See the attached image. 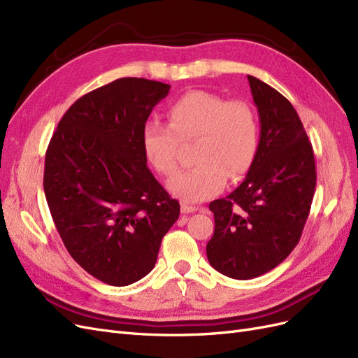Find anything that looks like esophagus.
Returning a JSON list of instances; mask_svg holds the SVG:
<instances>
[{
  "instance_id": "34e87169",
  "label": "esophagus",
  "mask_w": 358,
  "mask_h": 358,
  "mask_svg": "<svg viewBox=\"0 0 358 358\" xmlns=\"http://www.w3.org/2000/svg\"><path fill=\"white\" fill-rule=\"evenodd\" d=\"M180 210H182V213H192V212H196V210H199V208H196V206H191V204H187V203H182V206H180Z\"/></svg>"
}]
</instances>
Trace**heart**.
<instances>
[{
  "mask_svg": "<svg viewBox=\"0 0 358 358\" xmlns=\"http://www.w3.org/2000/svg\"><path fill=\"white\" fill-rule=\"evenodd\" d=\"M194 145L199 164L169 180V189L188 203L218 194L230 178L251 170L259 146L255 110L242 100H229L208 91H189L167 109V124L148 121L142 129V149L158 173L171 176L178 170L180 143Z\"/></svg>",
  "mask_w": 358,
  "mask_h": 358,
  "instance_id": "1",
  "label": "heart"
}]
</instances>
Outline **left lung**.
Returning <instances> with one entry per match:
<instances>
[{
	"label": "left lung",
	"instance_id": "8db88e82",
	"mask_svg": "<svg viewBox=\"0 0 358 358\" xmlns=\"http://www.w3.org/2000/svg\"><path fill=\"white\" fill-rule=\"evenodd\" d=\"M259 116L258 154L245 180L213 200L215 231L206 246L210 266L233 279L275 268L300 241L315 192L312 145L292 104L248 76Z\"/></svg>",
	"mask_w": 358,
	"mask_h": 358
}]
</instances>
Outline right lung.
Listing matches in <instances>:
<instances>
[{"mask_svg":"<svg viewBox=\"0 0 358 358\" xmlns=\"http://www.w3.org/2000/svg\"><path fill=\"white\" fill-rule=\"evenodd\" d=\"M170 85L122 78L76 101L46 150L45 187L53 222L74 262L125 287L154 268L162 237L179 218L146 166L142 129Z\"/></svg>","mask_w":358,"mask_h":358,"instance_id":"right-lung-1","label":"right lung"}]
</instances>
